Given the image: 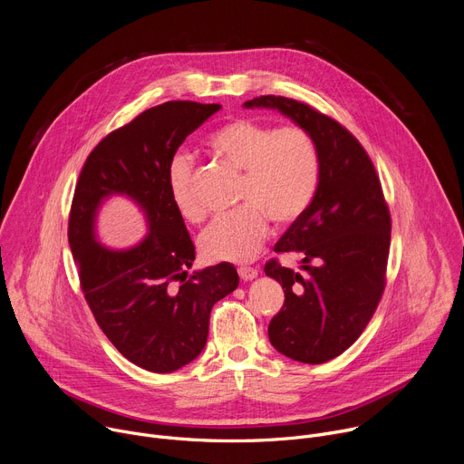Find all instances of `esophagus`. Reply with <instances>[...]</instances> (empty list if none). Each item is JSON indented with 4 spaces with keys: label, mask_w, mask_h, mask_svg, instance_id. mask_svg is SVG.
<instances>
[{
    "label": "esophagus",
    "mask_w": 464,
    "mask_h": 464,
    "mask_svg": "<svg viewBox=\"0 0 464 464\" xmlns=\"http://www.w3.org/2000/svg\"><path fill=\"white\" fill-rule=\"evenodd\" d=\"M238 276H240L242 281H251V279H255L258 276V270L249 268V266H242V268H238Z\"/></svg>",
    "instance_id": "1"
}]
</instances>
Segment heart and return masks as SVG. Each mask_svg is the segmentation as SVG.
<instances>
[{"label": "heart", "instance_id": "obj_1", "mask_svg": "<svg viewBox=\"0 0 464 464\" xmlns=\"http://www.w3.org/2000/svg\"><path fill=\"white\" fill-rule=\"evenodd\" d=\"M211 150L242 170L240 208L213 220L198 240L208 262H247L268 237V220L294 226L310 208L321 178L314 138L301 126L276 128L251 117L235 119L209 138ZM167 185L176 211L198 220L202 208L194 194V165L178 154L167 169Z\"/></svg>", "mask_w": 464, "mask_h": 464}]
</instances>
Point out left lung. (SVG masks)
<instances>
[{
	"label": "left lung",
	"instance_id": "8db88e82",
	"mask_svg": "<svg viewBox=\"0 0 464 464\" xmlns=\"http://www.w3.org/2000/svg\"><path fill=\"white\" fill-rule=\"evenodd\" d=\"M244 106L279 110L319 149L315 198L276 244L277 253L303 256L304 274L277 258L264 272L285 288V304L268 326L272 345L295 362L324 363L360 338L385 290L391 215L382 183L362 143L336 119L281 95Z\"/></svg>",
	"mask_w": 464,
	"mask_h": 464
}]
</instances>
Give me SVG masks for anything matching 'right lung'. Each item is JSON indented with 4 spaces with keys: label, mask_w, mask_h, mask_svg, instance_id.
<instances>
[{
    "label": "right lung",
    "mask_w": 464,
    "mask_h": 464,
    "mask_svg": "<svg viewBox=\"0 0 464 464\" xmlns=\"http://www.w3.org/2000/svg\"><path fill=\"white\" fill-rule=\"evenodd\" d=\"M220 104L169 101L113 130L88 156L72 202L68 240L84 299L113 347L150 372H172L206 347L213 304L238 286L226 262L187 276L196 256L167 185V169L188 134ZM126 193L146 211L151 233L115 252L94 240L100 202Z\"/></svg>",
    "instance_id": "obj_1"
}]
</instances>
